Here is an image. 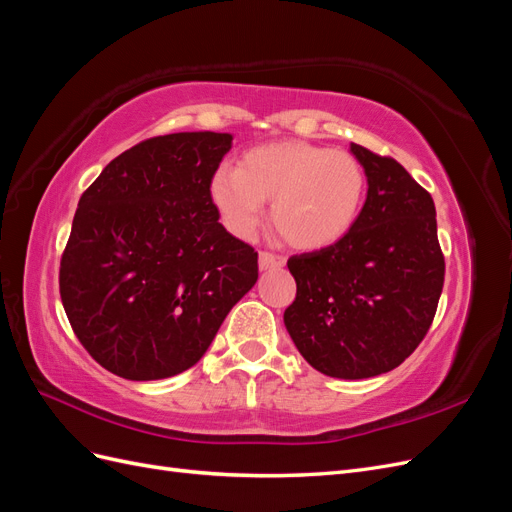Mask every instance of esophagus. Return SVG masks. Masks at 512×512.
I'll use <instances>...</instances> for the list:
<instances>
[{
  "instance_id": "esophagus-1",
  "label": "esophagus",
  "mask_w": 512,
  "mask_h": 512,
  "mask_svg": "<svg viewBox=\"0 0 512 512\" xmlns=\"http://www.w3.org/2000/svg\"><path fill=\"white\" fill-rule=\"evenodd\" d=\"M286 265V258L280 254H271V252H260L258 256V267L260 271H269V269H282Z\"/></svg>"
}]
</instances>
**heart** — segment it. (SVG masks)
<instances>
[{"mask_svg":"<svg viewBox=\"0 0 512 512\" xmlns=\"http://www.w3.org/2000/svg\"><path fill=\"white\" fill-rule=\"evenodd\" d=\"M209 194L224 226L252 239L271 203V220L301 250H322L342 241L363 211L367 173L344 149L305 141L254 147L239 168L215 170Z\"/></svg>","mask_w":512,"mask_h":512,"instance_id":"b5f03b06","label":"heart"}]
</instances>
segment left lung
Instances as JSON below:
<instances>
[{"label": "left lung", "instance_id": "1", "mask_svg": "<svg viewBox=\"0 0 512 512\" xmlns=\"http://www.w3.org/2000/svg\"><path fill=\"white\" fill-rule=\"evenodd\" d=\"M367 173L354 228L335 245L288 258L297 297L284 324L320 374L361 380L404 363L427 335L444 286L436 207L393 158L350 145Z\"/></svg>", "mask_w": 512, "mask_h": 512}]
</instances>
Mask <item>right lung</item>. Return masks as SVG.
<instances>
[{"instance_id": "right-lung-1", "label": "right lung", "mask_w": 512, "mask_h": 512, "mask_svg": "<svg viewBox=\"0 0 512 512\" xmlns=\"http://www.w3.org/2000/svg\"><path fill=\"white\" fill-rule=\"evenodd\" d=\"M232 134L177 132L123 151L89 185L61 256L79 342L115 376L162 380L200 361L258 280V254L218 222L209 183Z\"/></svg>"}]
</instances>
